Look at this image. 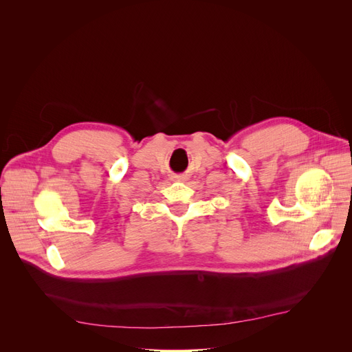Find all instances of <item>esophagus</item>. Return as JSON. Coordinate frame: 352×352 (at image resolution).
Listing matches in <instances>:
<instances>
[{"mask_svg":"<svg viewBox=\"0 0 352 352\" xmlns=\"http://www.w3.org/2000/svg\"><path fill=\"white\" fill-rule=\"evenodd\" d=\"M173 178H174L175 181H181V182H182V181H187V175H184V174H178V175H174Z\"/></svg>","mask_w":352,"mask_h":352,"instance_id":"obj_1","label":"esophagus"}]
</instances>
